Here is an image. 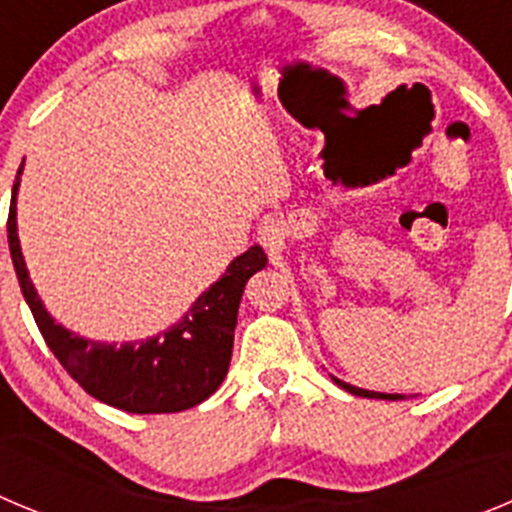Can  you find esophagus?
<instances>
[{
  "mask_svg": "<svg viewBox=\"0 0 512 512\" xmlns=\"http://www.w3.org/2000/svg\"><path fill=\"white\" fill-rule=\"evenodd\" d=\"M283 239V219L278 214L265 216V222L260 224V242L265 247H275Z\"/></svg>",
  "mask_w": 512,
  "mask_h": 512,
  "instance_id": "1",
  "label": "esophagus"
}]
</instances>
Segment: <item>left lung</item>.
Segmentation results:
<instances>
[{
	"label": "left lung",
	"instance_id": "obj_1",
	"mask_svg": "<svg viewBox=\"0 0 512 512\" xmlns=\"http://www.w3.org/2000/svg\"><path fill=\"white\" fill-rule=\"evenodd\" d=\"M331 380H334L336 385H339V388H344V390H347V393H352V395H359V398H385V400H395V398H400V395H390V393H372V390L354 388V385H349V382L339 380V377H331Z\"/></svg>",
	"mask_w": 512,
	"mask_h": 512
}]
</instances>
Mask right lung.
Masks as SVG:
<instances>
[{"label":"right lung","mask_w":512,"mask_h":512,"mask_svg":"<svg viewBox=\"0 0 512 512\" xmlns=\"http://www.w3.org/2000/svg\"><path fill=\"white\" fill-rule=\"evenodd\" d=\"M17 188L20 178L12 186L9 204V255L35 324L63 370L91 398L127 413H178L216 393L232 359L234 326L245 285L267 265L262 247L255 245L239 255L227 273L201 293L191 311L163 334L119 347L89 342L55 324L32 288L17 239Z\"/></svg>","instance_id":"add662e5"}]
</instances>
